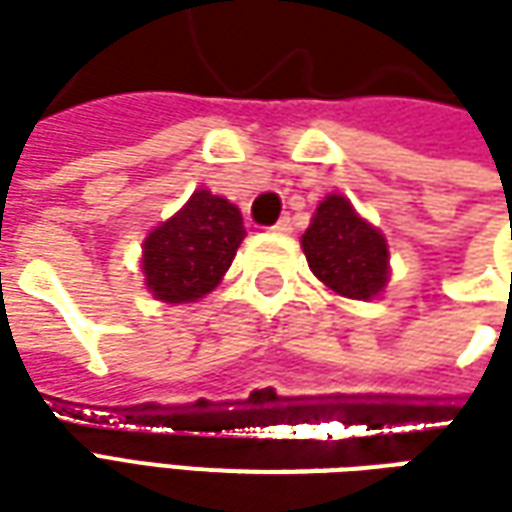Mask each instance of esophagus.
I'll return each mask as SVG.
<instances>
[{"label": "esophagus", "instance_id": "obj_1", "mask_svg": "<svg viewBox=\"0 0 512 512\" xmlns=\"http://www.w3.org/2000/svg\"><path fill=\"white\" fill-rule=\"evenodd\" d=\"M290 230H293V227H290V219H279V222H276V225H273V233H290Z\"/></svg>", "mask_w": 512, "mask_h": 512}]
</instances>
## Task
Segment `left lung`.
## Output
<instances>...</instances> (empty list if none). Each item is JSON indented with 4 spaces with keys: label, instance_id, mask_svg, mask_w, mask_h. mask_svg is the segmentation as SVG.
<instances>
[{
    "label": "left lung",
    "instance_id": "obj_1",
    "mask_svg": "<svg viewBox=\"0 0 512 512\" xmlns=\"http://www.w3.org/2000/svg\"><path fill=\"white\" fill-rule=\"evenodd\" d=\"M302 250L313 276L344 299L370 302L390 282V247L384 233L342 193H327L319 202L302 236Z\"/></svg>",
    "mask_w": 512,
    "mask_h": 512
}]
</instances>
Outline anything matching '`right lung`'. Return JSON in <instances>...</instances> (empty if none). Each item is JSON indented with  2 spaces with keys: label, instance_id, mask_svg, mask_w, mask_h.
<instances>
[{
  "label": "right lung",
  "instance_id": "obj_1",
  "mask_svg": "<svg viewBox=\"0 0 512 512\" xmlns=\"http://www.w3.org/2000/svg\"><path fill=\"white\" fill-rule=\"evenodd\" d=\"M242 210L205 187L142 242V276L156 302L187 305L205 299L225 279L245 239Z\"/></svg>",
  "mask_w": 512,
  "mask_h": 512
}]
</instances>
